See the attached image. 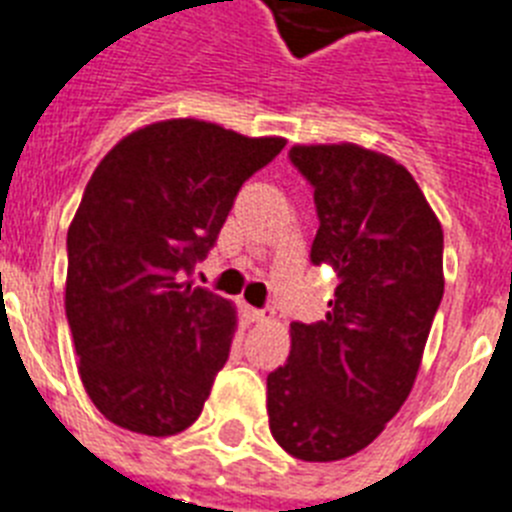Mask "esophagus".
I'll use <instances>...</instances> for the list:
<instances>
[{"mask_svg":"<svg viewBox=\"0 0 512 512\" xmlns=\"http://www.w3.org/2000/svg\"><path fill=\"white\" fill-rule=\"evenodd\" d=\"M244 319L252 324H262L270 319V311H262V309H252V306H244Z\"/></svg>","mask_w":512,"mask_h":512,"instance_id":"34e87169","label":"esophagus"}]
</instances>
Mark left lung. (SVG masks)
Masks as SVG:
<instances>
[{
    "mask_svg": "<svg viewBox=\"0 0 512 512\" xmlns=\"http://www.w3.org/2000/svg\"><path fill=\"white\" fill-rule=\"evenodd\" d=\"M314 185L311 262L340 275L322 322L291 324V353L268 376V422L301 461L363 451L410 397L443 299V229L397 159L350 144H296Z\"/></svg>",
    "mask_w": 512,
    "mask_h": 512,
    "instance_id": "1",
    "label": "left lung"
}]
</instances>
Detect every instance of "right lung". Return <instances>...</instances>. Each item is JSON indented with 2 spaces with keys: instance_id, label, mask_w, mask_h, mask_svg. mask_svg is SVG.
Segmentation results:
<instances>
[{
  "instance_id": "add662e5",
  "label": "right lung",
  "mask_w": 512,
  "mask_h": 512,
  "mask_svg": "<svg viewBox=\"0 0 512 512\" xmlns=\"http://www.w3.org/2000/svg\"><path fill=\"white\" fill-rule=\"evenodd\" d=\"M283 146L170 118L123 136L92 172L66 234L64 304L84 391L118 428L167 438L201 417L237 306L182 275Z\"/></svg>"
}]
</instances>
